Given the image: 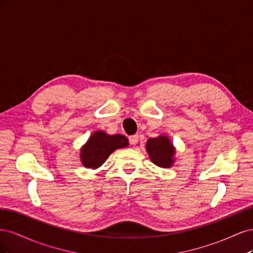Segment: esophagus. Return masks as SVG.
I'll list each match as a JSON object with an SVG mask.
<instances>
[{
	"label": "esophagus",
	"mask_w": 253,
	"mask_h": 253,
	"mask_svg": "<svg viewBox=\"0 0 253 253\" xmlns=\"http://www.w3.org/2000/svg\"><path fill=\"white\" fill-rule=\"evenodd\" d=\"M138 135H133V136H129V138H128V141H129V143H131L132 145H135V144H137L138 143Z\"/></svg>",
	"instance_id": "esophagus-1"
}]
</instances>
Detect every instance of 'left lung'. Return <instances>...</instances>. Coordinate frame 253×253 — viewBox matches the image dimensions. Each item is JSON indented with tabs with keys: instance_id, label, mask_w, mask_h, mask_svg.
<instances>
[{
	"instance_id": "1",
	"label": "left lung",
	"mask_w": 253,
	"mask_h": 253,
	"mask_svg": "<svg viewBox=\"0 0 253 253\" xmlns=\"http://www.w3.org/2000/svg\"><path fill=\"white\" fill-rule=\"evenodd\" d=\"M147 151L152 162L159 167L169 168L174 162L172 157L175 151L172 143L166 136L150 138L147 142Z\"/></svg>"
}]
</instances>
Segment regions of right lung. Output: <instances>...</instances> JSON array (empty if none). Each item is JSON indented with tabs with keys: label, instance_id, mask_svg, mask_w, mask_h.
Here are the masks:
<instances>
[{
	"label": "right lung",
	"instance_id": "right-lung-1",
	"mask_svg": "<svg viewBox=\"0 0 253 253\" xmlns=\"http://www.w3.org/2000/svg\"><path fill=\"white\" fill-rule=\"evenodd\" d=\"M128 144L126 137L122 135H108L96 132L81 150V162L84 167L97 169L116 149L125 148Z\"/></svg>",
	"mask_w": 253,
	"mask_h": 253
}]
</instances>
